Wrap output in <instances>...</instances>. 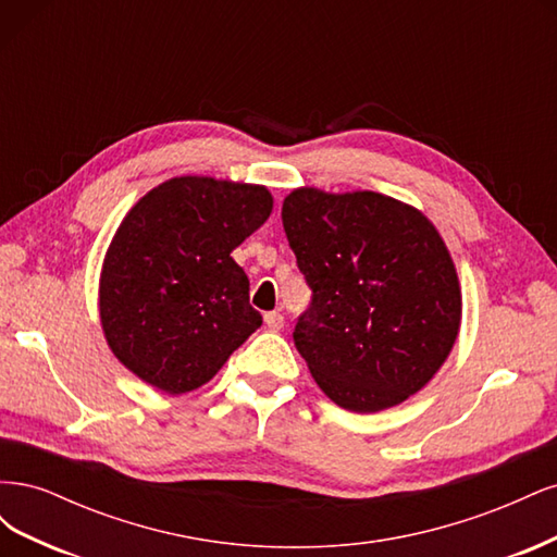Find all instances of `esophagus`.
Masks as SVG:
<instances>
[{"label": "esophagus", "instance_id": "obj_1", "mask_svg": "<svg viewBox=\"0 0 557 557\" xmlns=\"http://www.w3.org/2000/svg\"><path fill=\"white\" fill-rule=\"evenodd\" d=\"M264 325L272 330V332H278L283 327V315L278 311H269L264 313Z\"/></svg>", "mask_w": 557, "mask_h": 557}]
</instances>
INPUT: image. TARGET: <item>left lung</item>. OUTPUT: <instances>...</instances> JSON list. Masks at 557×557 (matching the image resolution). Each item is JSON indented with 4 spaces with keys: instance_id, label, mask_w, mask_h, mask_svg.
<instances>
[{
    "instance_id": "1",
    "label": "left lung",
    "mask_w": 557,
    "mask_h": 557,
    "mask_svg": "<svg viewBox=\"0 0 557 557\" xmlns=\"http://www.w3.org/2000/svg\"><path fill=\"white\" fill-rule=\"evenodd\" d=\"M283 230L311 288L293 339L342 409L376 413L425 387L458 339L462 293L442 234L372 190L297 188Z\"/></svg>"
}]
</instances>
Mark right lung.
Listing matches in <instances>:
<instances>
[{
	"label": "right lung",
	"instance_id": "add662e5",
	"mask_svg": "<svg viewBox=\"0 0 557 557\" xmlns=\"http://www.w3.org/2000/svg\"><path fill=\"white\" fill-rule=\"evenodd\" d=\"M272 207L264 185L176 176L129 209L104 256L99 320L134 376L162 393H190L262 325L230 252Z\"/></svg>",
	"mask_w": 557,
	"mask_h": 557
}]
</instances>
